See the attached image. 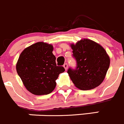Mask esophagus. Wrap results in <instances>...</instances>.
Instances as JSON below:
<instances>
[{
  "instance_id": "34e87169",
  "label": "esophagus",
  "mask_w": 124,
  "mask_h": 124,
  "mask_svg": "<svg viewBox=\"0 0 124 124\" xmlns=\"http://www.w3.org/2000/svg\"><path fill=\"white\" fill-rule=\"evenodd\" d=\"M68 64H67V63H64V65H63V67H64V69H65L66 70H67V69H68Z\"/></svg>"
}]
</instances>
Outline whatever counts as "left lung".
<instances>
[{"instance_id": "left-lung-1", "label": "left lung", "mask_w": 124, "mask_h": 124, "mask_svg": "<svg viewBox=\"0 0 124 124\" xmlns=\"http://www.w3.org/2000/svg\"><path fill=\"white\" fill-rule=\"evenodd\" d=\"M72 56L76 67L69 68L68 73L76 87L82 90L95 88L104 80L110 64L105 50L89 39L81 40L72 44Z\"/></svg>"}]
</instances>
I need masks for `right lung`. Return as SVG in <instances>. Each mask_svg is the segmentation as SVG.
Listing matches in <instances>:
<instances>
[{"instance_id":"obj_1","label":"right lung","mask_w":124,"mask_h":124,"mask_svg":"<svg viewBox=\"0 0 124 124\" xmlns=\"http://www.w3.org/2000/svg\"><path fill=\"white\" fill-rule=\"evenodd\" d=\"M53 46L37 42L25 48L17 62L16 71L25 87L36 95H48L56 87L55 80L65 71L56 65Z\"/></svg>"}]
</instances>
